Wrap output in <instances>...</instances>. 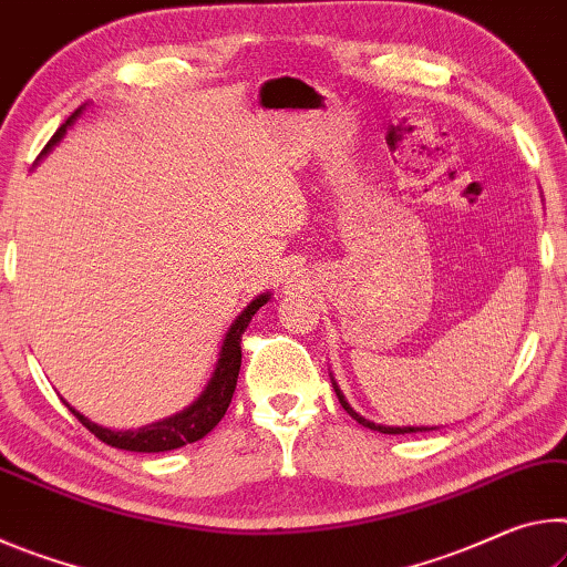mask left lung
<instances>
[{
	"mask_svg": "<svg viewBox=\"0 0 567 567\" xmlns=\"http://www.w3.org/2000/svg\"><path fill=\"white\" fill-rule=\"evenodd\" d=\"M333 392H337V396H339V404L344 406V410H347L351 416H354V420H357L359 424L369 426V430H374V432H382V434H406V432H422V430L426 432V426H384V424H374V422H369V420H364V416H361L359 412L351 410L349 402H347V399H344V394L339 392V386H337V384H333Z\"/></svg>",
	"mask_w": 567,
	"mask_h": 567,
	"instance_id": "8db88e82",
	"label": "left lung"
}]
</instances>
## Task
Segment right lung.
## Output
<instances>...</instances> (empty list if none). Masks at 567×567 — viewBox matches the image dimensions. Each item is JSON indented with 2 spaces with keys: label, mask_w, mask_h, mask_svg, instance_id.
<instances>
[{
  "label": "right lung",
  "mask_w": 567,
  "mask_h": 567,
  "mask_svg": "<svg viewBox=\"0 0 567 567\" xmlns=\"http://www.w3.org/2000/svg\"><path fill=\"white\" fill-rule=\"evenodd\" d=\"M80 113H82V107L74 110V113L68 120H64V125L52 135V141L48 143V147H44V153H48L52 145H58L62 141L64 130H68L74 123V117H78ZM266 301H268V293H261L258 299L250 301L246 309L238 313L234 327L228 329L226 339H223L218 364H216V371H213L208 386L203 389V394L196 399V402H193L190 406H185L181 414L168 416V420L155 422L151 426H143V430L113 432V430H107V426H100L95 422H90L87 416L74 412L72 406L68 404L70 412L78 416V420L85 424L100 442H105V444H110V447H117V450L168 452V450L183 447V444L203 440L213 430V426H216L223 420V414H226L230 399H234L238 371H240V337H244V331L250 323V319H254V313L261 309Z\"/></svg>",
  "instance_id": "obj_1"
}]
</instances>
